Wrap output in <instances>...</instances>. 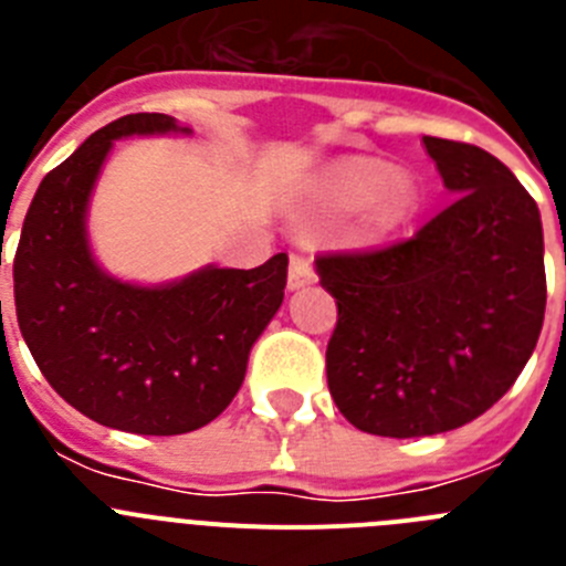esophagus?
I'll return each instance as SVG.
<instances>
[{"instance_id":"esophagus-1","label":"esophagus","mask_w":566,"mask_h":566,"mask_svg":"<svg viewBox=\"0 0 566 566\" xmlns=\"http://www.w3.org/2000/svg\"><path fill=\"white\" fill-rule=\"evenodd\" d=\"M314 280V260L306 252H294L289 263V289H303Z\"/></svg>"}]
</instances>
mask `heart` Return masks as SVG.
Returning <instances> with one entry per match:
<instances>
[{"label":"heart","mask_w":566,"mask_h":566,"mask_svg":"<svg viewBox=\"0 0 566 566\" xmlns=\"http://www.w3.org/2000/svg\"><path fill=\"white\" fill-rule=\"evenodd\" d=\"M326 198L332 207L348 209L359 203V221L368 232H391L411 218L417 189L411 178L394 172L374 158H352L328 172Z\"/></svg>","instance_id":"1"}]
</instances>
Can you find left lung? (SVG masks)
<instances>
[{"label": "left lung", "instance_id": "8db88e82", "mask_svg": "<svg viewBox=\"0 0 566 566\" xmlns=\"http://www.w3.org/2000/svg\"><path fill=\"white\" fill-rule=\"evenodd\" d=\"M422 144L457 198L394 247L314 260L337 300L328 391L374 437H433L482 417L527 365L547 306L527 189L482 147Z\"/></svg>", "mask_w": 566, "mask_h": 566}]
</instances>
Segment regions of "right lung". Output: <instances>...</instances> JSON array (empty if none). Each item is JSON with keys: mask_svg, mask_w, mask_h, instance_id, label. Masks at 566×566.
<instances>
[{"mask_svg": "<svg viewBox=\"0 0 566 566\" xmlns=\"http://www.w3.org/2000/svg\"><path fill=\"white\" fill-rule=\"evenodd\" d=\"M178 129L189 133L164 113H133L90 135L39 184L13 258L19 332L53 391L93 422L144 437L198 431L223 413L289 272L286 252L155 289L98 269L84 221L113 142Z\"/></svg>", "mask_w": 566, "mask_h": 566, "instance_id": "right-lung-1", "label": "right lung"}]
</instances>
